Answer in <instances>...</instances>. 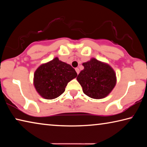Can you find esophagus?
Listing matches in <instances>:
<instances>
[{
  "mask_svg": "<svg viewBox=\"0 0 147 147\" xmlns=\"http://www.w3.org/2000/svg\"><path fill=\"white\" fill-rule=\"evenodd\" d=\"M75 71H76V73L78 74H79V72H80L79 69H78V68H76V69H75Z\"/></svg>",
  "mask_w": 147,
  "mask_h": 147,
  "instance_id": "esophagus-1",
  "label": "esophagus"
}]
</instances>
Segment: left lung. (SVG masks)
<instances>
[{"instance_id":"left-lung-1","label":"left lung","mask_w":147,"mask_h":147,"mask_svg":"<svg viewBox=\"0 0 147 147\" xmlns=\"http://www.w3.org/2000/svg\"><path fill=\"white\" fill-rule=\"evenodd\" d=\"M84 70L77 76L84 93L92 98H104L116 84L115 73L108 64L93 58L84 63Z\"/></svg>"}]
</instances>
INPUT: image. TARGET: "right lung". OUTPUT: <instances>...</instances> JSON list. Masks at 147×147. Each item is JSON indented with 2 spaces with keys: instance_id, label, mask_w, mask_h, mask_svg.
Instances as JSON below:
<instances>
[{
  "instance_id": "right-lung-1",
  "label": "right lung",
  "mask_w": 147,
  "mask_h": 147,
  "mask_svg": "<svg viewBox=\"0 0 147 147\" xmlns=\"http://www.w3.org/2000/svg\"><path fill=\"white\" fill-rule=\"evenodd\" d=\"M77 76L70 65L58 58L39 67L34 73V86L40 95L46 99H54L63 93L69 82Z\"/></svg>"
}]
</instances>
